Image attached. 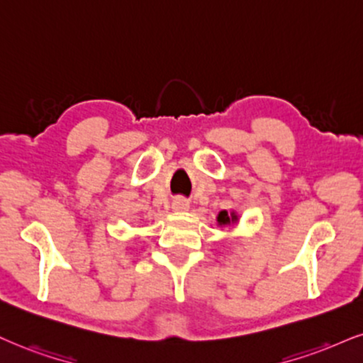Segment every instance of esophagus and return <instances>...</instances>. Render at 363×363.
Returning a JSON list of instances; mask_svg holds the SVG:
<instances>
[{"label":"esophagus","instance_id":"esophagus-1","mask_svg":"<svg viewBox=\"0 0 363 363\" xmlns=\"http://www.w3.org/2000/svg\"><path fill=\"white\" fill-rule=\"evenodd\" d=\"M172 208L174 212H186V210L190 208V202L189 200L182 199V196H178V199H174L172 202Z\"/></svg>","mask_w":363,"mask_h":363}]
</instances>
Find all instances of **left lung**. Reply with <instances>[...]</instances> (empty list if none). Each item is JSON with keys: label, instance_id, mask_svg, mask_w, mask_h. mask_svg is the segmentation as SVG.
<instances>
[{"label": "left lung", "instance_id": "left-lung-1", "mask_svg": "<svg viewBox=\"0 0 363 363\" xmlns=\"http://www.w3.org/2000/svg\"><path fill=\"white\" fill-rule=\"evenodd\" d=\"M239 222V216L232 210V212H227V210H222V212H218L217 216V223L220 227H227V225H234V223Z\"/></svg>", "mask_w": 363, "mask_h": 363}]
</instances>
